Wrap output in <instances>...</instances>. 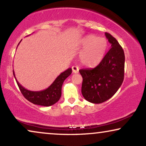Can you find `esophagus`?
<instances>
[{
  "mask_svg": "<svg viewBox=\"0 0 146 146\" xmlns=\"http://www.w3.org/2000/svg\"><path fill=\"white\" fill-rule=\"evenodd\" d=\"M72 71H73V73H79V67L77 66H73Z\"/></svg>",
  "mask_w": 146,
  "mask_h": 146,
  "instance_id": "1",
  "label": "esophagus"
}]
</instances>
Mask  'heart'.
<instances>
[{"mask_svg": "<svg viewBox=\"0 0 146 146\" xmlns=\"http://www.w3.org/2000/svg\"><path fill=\"white\" fill-rule=\"evenodd\" d=\"M80 46L84 49L80 56V62L87 67H94L103 60L108 42L106 38L90 35L80 41Z\"/></svg>", "mask_w": 146, "mask_h": 146, "instance_id": "1", "label": "heart"}]
</instances>
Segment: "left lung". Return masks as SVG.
I'll return each instance as SVG.
<instances>
[{
	"label": "left lung",
	"instance_id": "1",
	"mask_svg": "<svg viewBox=\"0 0 146 146\" xmlns=\"http://www.w3.org/2000/svg\"><path fill=\"white\" fill-rule=\"evenodd\" d=\"M111 48L101 62L94 68L80 69L82 77V94L93 104L107 101L120 88L124 80L125 53L116 39L106 33Z\"/></svg>",
	"mask_w": 146,
	"mask_h": 146
}]
</instances>
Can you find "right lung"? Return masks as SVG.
<instances>
[{"label":"right lung","instance_id":"1","mask_svg":"<svg viewBox=\"0 0 146 146\" xmlns=\"http://www.w3.org/2000/svg\"><path fill=\"white\" fill-rule=\"evenodd\" d=\"M71 73H72V69L68 68L67 70L60 73V75L58 76V77L51 84V85L48 87L46 89L40 91H31L25 88L19 83L15 76L14 71L13 70V74L16 80L17 86L23 96L28 101L35 105L46 106V107L54 105L59 100L62 95V84L64 80L71 75Z\"/></svg>","mask_w":146,"mask_h":146}]
</instances>
